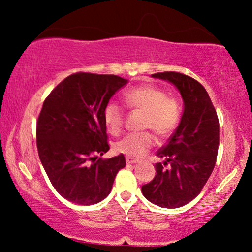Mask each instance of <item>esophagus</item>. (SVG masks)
<instances>
[{
	"label": "esophagus",
	"mask_w": 252,
	"mask_h": 252,
	"mask_svg": "<svg viewBox=\"0 0 252 252\" xmlns=\"http://www.w3.org/2000/svg\"><path fill=\"white\" fill-rule=\"evenodd\" d=\"M126 163H127V164H135V163H137V159H136V158H133V157L127 156V157H126Z\"/></svg>",
	"instance_id": "34e87169"
}]
</instances>
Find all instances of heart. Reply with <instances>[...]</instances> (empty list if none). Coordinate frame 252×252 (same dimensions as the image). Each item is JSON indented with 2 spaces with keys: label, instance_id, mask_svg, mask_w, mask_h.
I'll list each match as a JSON object with an SVG mask.
<instances>
[{
  "label": "heart",
  "instance_id": "b5f03b06",
  "mask_svg": "<svg viewBox=\"0 0 252 252\" xmlns=\"http://www.w3.org/2000/svg\"><path fill=\"white\" fill-rule=\"evenodd\" d=\"M128 108L144 112L142 128L151 129L161 139L173 134L180 125L182 109L177 98L154 85H141L127 91L124 95ZM103 120L106 129L112 135L122 132L125 111L119 104L109 102L103 109ZM155 144V136L150 132L134 133L123 137L115 143L116 153L129 157H141Z\"/></svg>",
  "mask_w": 252,
  "mask_h": 252
}]
</instances>
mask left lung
<instances>
[{
  "mask_svg": "<svg viewBox=\"0 0 252 252\" xmlns=\"http://www.w3.org/2000/svg\"><path fill=\"white\" fill-rule=\"evenodd\" d=\"M179 89L185 103L180 125L166 146L157 151L163 161L155 165L156 175L142 186L144 197L160 208L188 204L202 191L215 168L219 147V120L205 88L180 72L153 74Z\"/></svg>",
  "mask_w": 252,
  "mask_h": 252,
  "instance_id": "obj_1",
  "label": "left lung"
}]
</instances>
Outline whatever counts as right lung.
<instances>
[{
  "mask_svg": "<svg viewBox=\"0 0 252 252\" xmlns=\"http://www.w3.org/2000/svg\"><path fill=\"white\" fill-rule=\"evenodd\" d=\"M127 84L113 74L77 72L65 78L44 99L36 123V146L51 185L67 201L80 205L101 202L117 173L123 154L109 159L103 109Z\"/></svg>",
  "mask_w": 252,
  "mask_h": 252,
  "instance_id": "add662e5",
  "label": "right lung"
}]
</instances>
